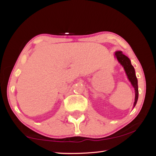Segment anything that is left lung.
Masks as SVG:
<instances>
[{
  "label": "left lung",
  "instance_id": "obj_1",
  "mask_svg": "<svg viewBox=\"0 0 156 156\" xmlns=\"http://www.w3.org/2000/svg\"><path fill=\"white\" fill-rule=\"evenodd\" d=\"M115 56L118 62L120 63V65L122 66L125 69L126 74L127 76V78L131 82L132 86L135 89V102L133 104V107L136 106L138 98V79L136 78V72L134 67L132 66L131 63V60L127 56L122 54V51H118L115 52Z\"/></svg>",
  "mask_w": 156,
  "mask_h": 156
}]
</instances>
